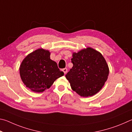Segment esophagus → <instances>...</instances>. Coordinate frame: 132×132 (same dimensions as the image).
<instances>
[{
    "instance_id": "34e87169",
    "label": "esophagus",
    "mask_w": 132,
    "mask_h": 132,
    "mask_svg": "<svg viewBox=\"0 0 132 132\" xmlns=\"http://www.w3.org/2000/svg\"><path fill=\"white\" fill-rule=\"evenodd\" d=\"M62 71H63V72L64 73V74H66L67 72V68H63V69H62Z\"/></svg>"
}]
</instances>
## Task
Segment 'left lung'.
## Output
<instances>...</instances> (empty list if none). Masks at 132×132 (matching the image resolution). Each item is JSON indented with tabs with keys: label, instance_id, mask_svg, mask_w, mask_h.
Wrapping results in <instances>:
<instances>
[{
	"label": "left lung",
	"instance_id": "1",
	"mask_svg": "<svg viewBox=\"0 0 132 132\" xmlns=\"http://www.w3.org/2000/svg\"><path fill=\"white\" fill-rule=\"evenodd\" d=\"M71 62L73 67L65 77L73 90L85 97L97 93L109 74V68L103 55L89 47L73 52Z\"/></svg>",
	"mask_w": 132,
	"mask_h": 132
}]
</instances>
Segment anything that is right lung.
I'll list each match as a JSON object with an SVG mask.
<instances>
[{"instance_id": "1", "label": "right lung", "mask_w": 132, "mask_h": 132, "mask_svg": "<svg viewBox=\"0 0 132 132\" xmlns=\"http://www.w3.org/2000/svg\"><path fill=\"white\" fill-rule=\"evenodd\" d=\"M50 56L49 51L40 48L28 54L20 64L21 79L31 91L43 92L64 75Z\"/></svg>"}]
</instances>
